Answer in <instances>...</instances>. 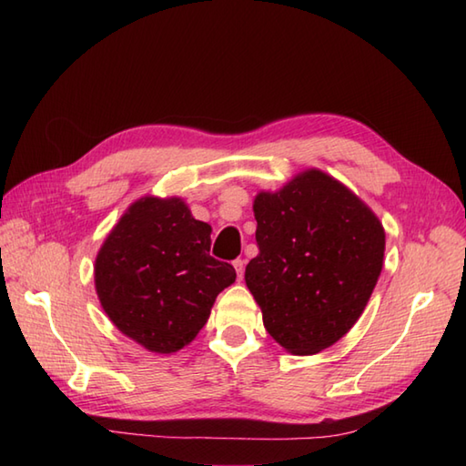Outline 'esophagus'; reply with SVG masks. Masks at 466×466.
<instances>
[{"mask_svg": "<svg viewBox=\"0 0 466 466\" xmlns=\"http://www.w3.org/2000/svg\"><path fill=\"white\" fill-rule=\"evenodd\" d=\"M232 264H234V268H236V274H238V280H242V276H244V264H246V262H244L242 258H236Z\"/></svg>", "mask_w": 466, "mask_h": 466, "instance_id": "1", "label": "esophagus"}]
</instances>
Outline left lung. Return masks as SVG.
<instances>
[{
	"label": "left lung",
	"instance_id": "left-lung-1",
	"mask_svg": "<svg viewBox=\"0 0 466 466\" xmlns=\"http://www.w3.org/2000/svg\"><path fill=\"white\" fill-rule=\"evenodd\" d=\"M258 256L244 280L264 329L292 354L339 342L360 319L379 280L384 228L349 187L306 170L254 198Z\"/></svg>",
	"mask_w": 466,
	"mask_h": 466
}]
</instances>
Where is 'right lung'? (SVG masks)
I'll list each match as a JSON object with an SVG mask.
<instances>
[{"label": "right lung", "mask_w": 466, "mask_h": 466, "mask_svg": "<svg viewBox=\"0 0 466 466\" xmlns=\"http://www.w3.org/2000/svg\"><path fill=\"white\" fill-rule=\"evenodd\" d=\"M210 234L182 198L144 196L127 208L94 266L97 299L117 330L157 354L196 339L236 280L232 264L210 256Z\"/></svg>", "instance_id": "1"}]
</instances>
